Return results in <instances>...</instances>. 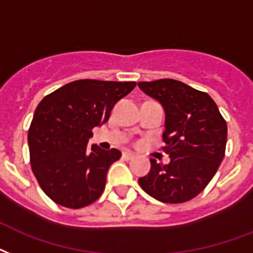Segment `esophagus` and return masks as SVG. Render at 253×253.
<instances>
[{"label": "esophagus", "mask_w": 253, "mask_h": 253, "mask_svg": "<svg viewBox=\"0 0 253 253\" xmlns=\"http://www.w3.org/2000/svg\"><path fill=\"white\" fill-rule=\"evenodd\" d=\"M134 154L132 152H128V151H125L122 154V158L125 159V161H131V159H134Z\"/></svg>", "instance_id": "1"}]
</instances>
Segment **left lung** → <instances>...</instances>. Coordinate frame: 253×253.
<instances>
[{
	"label": "left lung",
	"mask_w": 253,
	"mask_h": 253,
	"mask_svg": "<svg viewBox=\"0 0 253 253\" xmlns=\"http://www.w3.org/2000/svg\"><path fill=\"white\" fill-rule=\"evenodd\" d=\"M139 88L161 102L166 113L163 151L169 165L151 161L139 178L142 190L163 203L194 199L216 173L225 154L227 122L207 92L175 80L139 82Z\"/></svg>",
	"instance_id": "1"
}]
</instances>
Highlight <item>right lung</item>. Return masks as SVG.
Masks as SVG:
<instances>
[{"label": "right lung", "instance_id": "right-lung-1", "mask_svg": "<svg viewBox=\"0 0 253 253\" xmlns=\"http://www.w3.org/2000/svg\"><path fill=\"white\" fill-rule=\"evenodd\" d=\"M135 82L80 80L46 95L29 128L30 165L42 191L63 207L94 203L106 186L110 166L121 158L117 148L87 146L92 128L106 123L117 102Z\"/></svg>", "mask_w": 253, "mask_h": 253}]
</instances>
